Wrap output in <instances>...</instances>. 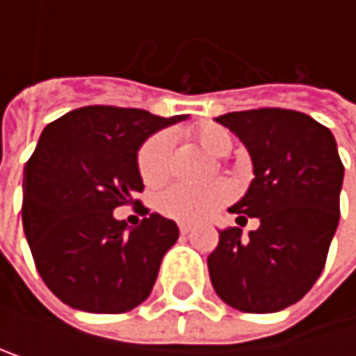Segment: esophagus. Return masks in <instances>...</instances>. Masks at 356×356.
<instances>
[{"label":"esophagus","mask_w":356,"mask_h":356,"mask_svg":"<svg viewBox=\"0 0 356 356\" xmlns=\"http://www.w3.org/2000/svg\"><path fill=\"white\" fill-rule=\"evenodd\" d=\"M178 229H180V234H182V236H188V234H191V225H186V222H180Z\"/></svg>","instance_id":"1"}]
</instances>
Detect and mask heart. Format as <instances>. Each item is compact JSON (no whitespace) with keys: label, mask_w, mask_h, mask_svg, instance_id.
Returning a JSON list of instances; mask_svg holds the SVG:
<instances>
[{"label":"heart","mask_w":356,"mask_h":356,"mask_svg":"<svg viewBox=\"0 0 356 356\" xmlns=\"http://www.w3.org/2000/svg\"><path fill=\"white\" fill-rule=\"evenodd\" d=\"M200 144L214 156H227L234 148L231 134L220 125H202L195 131ZM172 150H174V136L170 131L154 134L138 154L140 176L146 184H161L172 170ZM231 200V184L225 180L193 186L186 182L172 184L159 195V210L165 216L180 220V222H202L210 218L220 206Z\"/></svg>","instance_id":"b5f03b06"}]
</instances>
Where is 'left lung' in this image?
<instances>
[{
    "label": "left lung",
    "mask_w": 356,
    "mask_h": 356,
    "mask_svg": "<svg viewBox=\"0 0 356 356\" xmlns=\"http://www.w3.org/2000/svg\"><path fill=\"white\" fill-rule=\"evenodd\" d=\"M252 159V182L229 212L259 218L218 231L208 257L216 295L240 312L284 310L318 280L340 220L344 165L333 134L312 116L282 108L229 112L216 118Z\"/></svg>",
    "instance_id": "obj_1"
}]
</instances>
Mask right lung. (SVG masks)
<instances>
[{
    "instance_id": "1",
    "label": "right lung",
    "mask_w": 356,
    "mask_h": 356,
    "mask_svg": "<svg viewBox=\"0 0 356 356\" xmlns=\"http://www.w3.org/2000/svg\"><path fill=\"white\" fill-rule=\"evenodd\" d=\"M186 116L84 106L44 127L23 176V229L35 268L63 304L95 314L129 312L150 295L178 227L148 214L134 229L118 206L138 204V150Z\"/></svg>"
}]
</instances>
